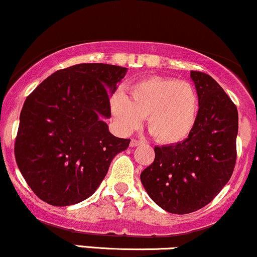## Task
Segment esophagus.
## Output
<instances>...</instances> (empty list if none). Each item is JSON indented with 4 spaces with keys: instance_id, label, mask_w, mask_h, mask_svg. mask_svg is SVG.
<instances>
[{
    "instance_id": "1",
    "label": "esophagus",
    "mask_w": 257,
    "mask_h": 257,
    "mask_svg": "<svg viewBox=\"0 0 257 257\" xmlns=\"http://www.w3.org/2000/svg\"><path fill=\"white\" fill-rule=\"evenodd\" d=\"M144 141L143 140H137V139H132L131 140V146L132 147H135V146H138V145H141V144H143Z\"/></svg>"
}]
</instances>
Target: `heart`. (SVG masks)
Here are the masks:
<instances>
[{
    "mask_svg": "<svg viewBox=\"0 0 257 257\" xmlns=\"http://www.w3.org/2000/svg\"><path fill=\"white\" fill-rule=\"evenodd\" d=\"M110 114L120 134L128 135L143 123L162 144H178L191 135L199 114V96L192 83L172 77H147L129 85L128 95L117 91Z\"/></svg>",
    "mask_w": 257,
    "mask_h": 257,
    "instance_id": "b5f03b06",
    "label": "heart"
}]
</instances>
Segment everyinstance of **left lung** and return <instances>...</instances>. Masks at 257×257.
<instances>
[{"instance_id": "left-lung-1", "label": "left lung", "mask_w": 257, "mask_h": 257, "mask_svg": "<svg viewBox=\"0 0 257 257\" xmlns=\"http://www.w3.org/2000/svg\"><path fill=\"white\" fill-rule=\"evenodd\" d=\"M199 96V114L186 140L155 147V161L141 184L156 204L172 214H190L213 200L234 169L238 111L209 75L191 71Z\"/></svg>"}]
</instances>
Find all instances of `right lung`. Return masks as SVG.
<instances>
[{"instance_id":"1","label":"right lung","mask_w":257,"mask_h":257,"mask_svg":"<svg viewBox=\"0 0 257 257\" xmlns=\"http://www.w3.org/2000/svg\"><path fill=\"white\" fill-rule=\"evenodd\" d=\"M125 67L78 64L59 70L28 96L20 113L16 161L35 194L55 206L89 198L129 139L112 135L110 96Z\"/></svg>"}]
</instances>
